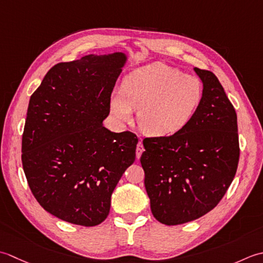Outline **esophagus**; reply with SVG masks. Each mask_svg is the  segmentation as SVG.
Returning a JSON list of instances; mask_svg holds the SVG:
<instances>
[{"mask_svg": "<svg viewBox=\"0 0 263 263\" xmlns=\"http://www.w3.org/2000/svg\"><path fill=\"white\" fill-rule=\"evenodd\" d=\"M143 152H144L143 143H142V141H139L138 144H137V146H136V158H137V159L141 158V155H142Z\"/></svg>", "mask_w": 263, "mask_h": 263, "instance_id": "esophagus-1", "label": "esophagus"}]
</instances>
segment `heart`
Masks as SVG:
<instances>
[{
	"instance_id": "obj_1",
	"label": "heart",
	"mask_w": 263,
	"mask_h": 263,
	"mask_svg": "<svg viewBox=\"0 0 263 263\" xmlns=\"http://www.w3.org/2000/svg\"><path fill=\"white\" fill-rule=\"evenodd\" d=\"M203 98L201 80L162 62L138 68L112 94L111 114L128 122L138 110V124L146 134L165 137L190 124Z\"/></svg>"
}]
</instances>
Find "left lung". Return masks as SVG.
I'll list each match as a JSON object with an SVG mask.
<instances>
[{"label": "left lung", "instance_id": "1", "mask_svg": "<svg viewBox=\"0 0 263 263\" xmlns=\"http://www.w3.org/2000/svg\"><path fill=\"white\" fill-rule=\"evenodd\" d=\"M203 98L183 130L144 138L141 164L154 218L174 226L204 216L226 194L239 160L237 116L216 74L194 68Z\"/></svg>", "mask_w": 263, "mask_h": 263}]
</instances>
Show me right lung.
I'll list each match as a JSON object with an SVG mask.
<instances>
[{
  "mask_svg": "<svg viewBox=\"0 0 263 263\" xmlns=\"http://www.w3.org/2000/svg\"><path fill=\"white\" fill-rule=\"evenodd\" d=\"M126 61L115 52L60 62L30 96L23 167L37 202L61 220L85 227L104 221L112 192L135 161V134L102 124Z\"/></svg>",
  "mask_w": 263,
  "mask_h": 263,
  "instance_id": "obj_1",
  "label": "right lung"
}]
</instances>
